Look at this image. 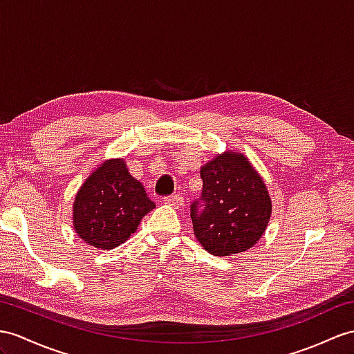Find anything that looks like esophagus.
<instances>
[{"label":"esophagus","mask_w":354,"mask_h":354,"mask_svg":"<svg viewBox=\"0 0 354 354\" xmlns=\"http://www.w3.org/2000/svg\"><path fill=\"white\" fill-rule=\"evenodd\" d=\"M163 203L168 204V205H172L174 209H182L183 204H185V198L182 195H171V196H165L163 198Z\"/></svg>","instance_id":"esophagus-1"}]
</instances>
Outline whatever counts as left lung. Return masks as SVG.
I'll use <instances>...</instances> for the list:
<instances>
[{"instance_id": "1", "label": "left lung", "mask_w": 354, "mask_h": 354, "mask_svg": "<svg viewBox=\"0 0 354 354\" xmlns=\"http://www.w3.org/2000/svg\"><path fill=\"white\" fill-rule=\"evenodd\" d=\"M203 192L191 204L198 242L216 257L252 248L267 228L272 200L243 154L225 151L201 168Z\"/></svg>"}]
</instances>
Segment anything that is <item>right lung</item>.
I'll use <instances>...</instances> for the list:
<instances>
[{"mask_svg":"<svg viewBox=\"0 0 354 354\" xmlns=\"http://www.w3.org/2000/svg\"><path fill=\"white\" fill-rule=\"evenodd\" d=\"M154 204L123 159H109L91 172L73 203V228L85 243L114 249L136 231Z\"/></svg>","mask_w":354,"mask_h":354,"instance_id":"1","label":"right lung"}]
</instances>
